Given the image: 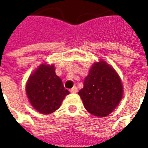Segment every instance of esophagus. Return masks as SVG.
<instances>
[{
    "mask_svg": "<svg viewBox=\"0 0 148 148\" xmlns=\"http://www.w3.org/2000/svg\"><path fill=\"white\" fill-rule=\"evenodd\" d=\"M77 91V88L76 86H74V87H73V88L71 89V93H76Z\"/></svg>",
    "mask_w": 148,
    "mask_h": 148,
    "instance_id": "obj_1",
    "label": "esophagus"
}]
</instances>
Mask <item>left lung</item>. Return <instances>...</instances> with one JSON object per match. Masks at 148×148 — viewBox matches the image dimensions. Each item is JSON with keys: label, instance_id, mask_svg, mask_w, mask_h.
Segmentation results:
<instances>
[{"label": "left lung", "instance_id": "obj_1", "mask_svg": "<svg viewBox=\"0 0 148 148\" xmlns=\"http://www.w3.org/2000/svg\"><path fill=\"white\" fill-rule=\"evenodd\" d=\"M78 95L88 112L96 117H106L121 100V81L110 65L101 60L91 67Z\"/></svg>", "mask_w": 148, "mask_h": 148}]
</instances>
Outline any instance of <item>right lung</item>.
I'll return each instance as SVG.
<instances>
[{
    "mask_svg": "<svg viewBox=\"0 0 148 148\" xmlns=\"http://www.w3.org/2000/svg\"><path fill=\"white\" fill-rule=\"evenodd\" d=\"M27 95L38 112L48 114L60 108L69 91L55 73L53 65L41 64L30 76L26 85Z\"/></svg>",
    "mask_w": 148,
    "mask_h": 148,
    "instance_id": "right-lung-1",
    "label": "right lung"
}]
</instances>
